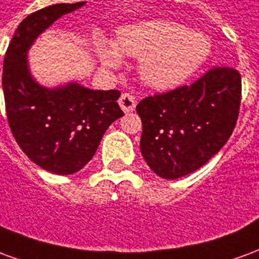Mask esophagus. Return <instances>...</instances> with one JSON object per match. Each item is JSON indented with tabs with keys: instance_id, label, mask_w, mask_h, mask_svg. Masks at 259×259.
Here are the masks:
<instances>
[{
	"instance_id": "esophagus-1",
	"label": "esophagus",
	"mask_w": 259,
	"mask_h": 259,
	"mask_svg": "<svg viewBox=\"0 0 259 259\" xmlns=\"http://www.w3.org/2000/svg\"><path fill=\"white\" fill-rule=\"evenodd\" d=\"M119 107L122 108V111L124 113H129V112H133V109L136 108V100L135 97L129 94V93H124L120 96L119 98Z\"/></svg>"
}]
</instances>
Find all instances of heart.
I'll return each mask as SVG.
<instances>
[{"label":"heart","mask_w":259,"mask_h":259,"mask_svg":"<svg viewBox=\"0 0 259 259\" xmlns=\"http://www.w3.org/2000/svg\"><path fill=\"white\" fill-rule=\"evenodd\" d=\"M104 66L116 68L122 56L140 59L141 80L155 90H172L190 77L209 55L205 37L169 20H146L120 27L115 41L97 38Z\"/></svg>","instance_id":"1"}]
</instances>
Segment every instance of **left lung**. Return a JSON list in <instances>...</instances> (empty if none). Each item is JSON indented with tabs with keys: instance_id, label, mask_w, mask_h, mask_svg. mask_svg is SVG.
I'll use <instances>...</instances> for the list:
<instances>
[{
	"instance_id": "obj_1",
	"label": "left lung",
	"mask_w": 259,
	"mask_h": 259,
	"mask_svg": "<svg viewBox=\"0 0 259 259\" xmlns=\"http://www.w3.org/2000/svg\"><path fill=\"white\" fill-rule=\"evenodd\" d=\"M241 101V76L213 68L191 85L141 100L140 150L163 179L193 174L219 152L233 133Z\"/></svg>"
}]
</instances>
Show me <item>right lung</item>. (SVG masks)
Masks as SVG:
<instances>
[{
    "label": "right lung",
    "instance_id": "obj_1",
    "mask_svg": "<svg viewBox=\"0 0 259 259\" xmlns=\"http://www.w3.org/2000/svg\"><path fill=\"white\" fill-rule=\"evenodd\" d=\"M84 1L54 4L20 22L4 58L3 90L9 127L22 151L55 175L79 172L94 157L109 124L123 116L120 91L91 90L77 81L41 85L29 68L27 53L54 22Z\"/></svg>",
    "mask_w": 259,
    "mask_h": 259
}]
</instances>
